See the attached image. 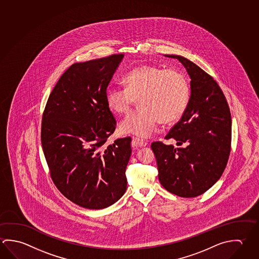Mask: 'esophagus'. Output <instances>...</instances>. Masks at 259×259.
<instances>
[{
  "mask_svg": "<svg viewBox=\"0 0 259 259\" xmlns=\"http://www.w3.org/2000/svg\"><path fill=\"white\" fill-rule=\"evenodd\" d=\"M133 143L137 146H139V147H144V146L148 145L147 141L142 140V139H139L137 137H133Z\"/></svg>",
  "mask_w": 259,
  "mask_h": 259,
  "instance_id": "obj_1",
  "label": "esophagus"
}]
</instances>
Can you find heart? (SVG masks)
Masks as SVG:
<instances>
[{"instance_id":"b5f03b06","label":"heart","mask_w":259,"mask_h":259,"mask_svg":"<svg viewBox=\"0 0 259 259\" xmlns=\"http://www.w3.org/2000/svg\"><path fill=\"white\" fill-rule=\"evenodd\" d=\"M125 88L110 87L105 102L111 111L126 114L138 99L139 108L128 114L120 130L140 137L151 136L162 121L172 123L185 114L190 98V85L186 74L177 69L143 64L123 78Z\"/></svg>"}]
</instances>
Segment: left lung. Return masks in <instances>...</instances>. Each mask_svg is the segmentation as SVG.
I'll return each mask as SVG.
<instances>
[{"instance_id":"1","label":"left lung","mask_w":259,"mask_h":259,"mask_svg":"<svg viewBox=\"0 0 259 259\" xmlns=\"http://www.w3.org/2000/svg\"><path fill=\"white\" fill-rule=\"evenodd\" d=\"M177 58L191 77V96L185 114L165 136L175 147L153 142L161 185L174 195L195 197L217 183L231 150L232 121L226 96L213 78L180 55Z\"/></svg>"}]
</instances>
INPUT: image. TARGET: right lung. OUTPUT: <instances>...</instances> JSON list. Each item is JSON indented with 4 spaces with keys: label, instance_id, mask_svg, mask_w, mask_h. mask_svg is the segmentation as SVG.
<instances>
[{
    "label": "right lung",
    "instance_id": "add662e5",
    "mask_svg": "<svg viewBox=\"0 0 259 259\" xmlns=\"http://www.w3.org/2000/svg\"><path fill=\"white\" fill-rule=\"evenodd\" d=\"M123 54L71 65L55 84L41 118V141L52 180L74 204L103 209L126 190L131 137L108 145L116 121L105 90Z\"/></svg>",
    "mask_w": 259,
    "mask_h": 259
}]
</instances>
